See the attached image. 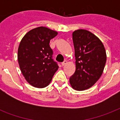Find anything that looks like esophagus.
Segmentation results:
<instances>
[{
	"label": "esophagus",
	"instance_id": "obj_1",
	"mask_svg": "<svg viewBox=\"0 0 120 120\" xmlns=\"http://www.w3.org/2000/svg\"><path fill=\"white\" fill-rule=\"evenodd\" d=\"M66 64H67V61H66V60H65V61H64V62H62V66H64V65H65Z\"/></svg>",
	"mask_w": 120,
	"mask_h": 120
}]
</instances>
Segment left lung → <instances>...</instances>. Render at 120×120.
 Listing matches in <instances>:
<instances>
[{"mask_svg":"<svg viewBox=\"0 0 120 120\" xmlns=\"http://www.w3.org/2000/svg\"><path fill=\"white\" fill-rule=\"evenodd\" d=\"M76 70L70 78L73 89L82 91L91 87L101 76L106 61L103 44L97 36L80 29L72 34Z\"/></svg>","mask_w":120,"mask_h":120,"instance_id":"left-lung-1","label":"left lung"}]
</instances>
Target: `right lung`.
I'll use <instances>...</instances> for the list:
<instances>
[{"instance_id": "obj_1", "label": "right lung", "mask_w": 120, "mask_h": 120, "mask_svg": "<svg viewBox=\"0 0 120 120\" xmlns=\"http://www.w3.org/2000/svg\"><path fill=\"white\" fill-rule=\"evenodd\" d=\"M57 34L56 31L39 27L27 33L20 43V68L25 80L33 86L44 88L49 85L58 70V64L53 59V50L49 45Z\"/></svg>"}]
</instances>
